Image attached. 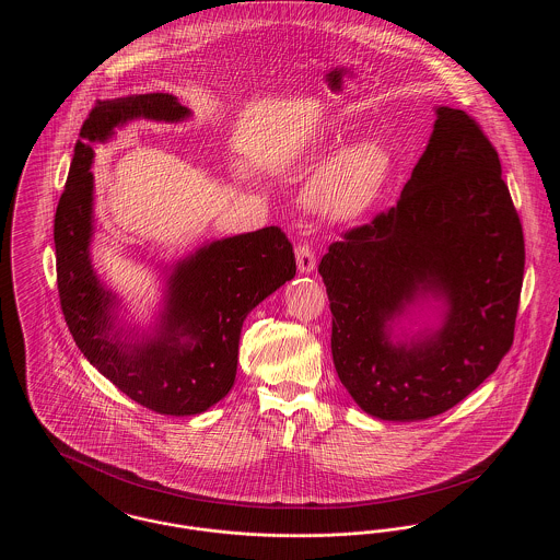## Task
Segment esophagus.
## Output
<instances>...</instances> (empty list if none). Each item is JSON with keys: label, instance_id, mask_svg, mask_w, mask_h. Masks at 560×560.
<instances>
[{"label": "esophagus", "instance_id": "esophagus-1", "mask_svg": "<svg viewBox=\"0 0 560 560\" xmlns=\"http://www.w3.org/2000/svg\"><path fill=\"white\" fill-rule=\"evenodd\" d=\"M295 262H298V270H300L302 275L313 272L315 267H317L315 249H313L308 243H298V245H295Z\"/></svg>", "mask_w": 560, "mask_h": 560}]
</instances>
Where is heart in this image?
Here are the masks:
<instances>
[{
  "instance_id": "obj_1",
  "label": "heart",
  "mask_w": 560,
  "mask_h": 560,
  "mask_svg": "<svg viewBox=\"0 0 560 560\" xmlns=\"http://www.w3.org/2000/svg\"><path fill=\"white\" fill-rule=\"evenodd\" d=\"M384 183V163L372 153H354L329 174L317 190L320 208L336 220L368 212Z\"/></svg>"
}]
</instances>
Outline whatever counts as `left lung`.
Wrapping results in <instances>:
<instances>
[{
    "label": "left lung",
    "mask_w": 560,
    "mask_h": 560,
    "mask_svg": "<svg viewBox=\"0 0 560 560\" xmlns=\"http://www.w3.org/2000/svg\"><path fill=\"white\" fill-rule=\"evenodd\" d=\"M319 272L336 372L370 416L427 420L495 372L514 340L525 240L479 124L459 108H436L397 206L331 243ZM427 292L448 304L442 327L393 343L387 323Z\"/></svg>",
    "instance_id": "1"
}]
</instances>
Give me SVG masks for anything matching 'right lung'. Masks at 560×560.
Listing matches in <instances>:
<instances>
[{"instance_id":"add662e5","label":"right lung","mask_w":560,"mask_h":560,"mask_svg":"<svg viewBox=\"0 0 560 560\" xmlns=\"http://www.w3.org/2000/svg\"><path fill=\"white\" fill-rule=\"evenodd\" d=\"M188 115L176 96L161 92L96 103L81 126L54 218L56 283L75 345L121 393L165 416L201 413L229 395L243 320L295 275L292 243L279 226L212 241L172 270L155 338L136 340L117 327V295L90 258L92 144L136 117L183 121Z\"/></svg>"}]
</instances>
